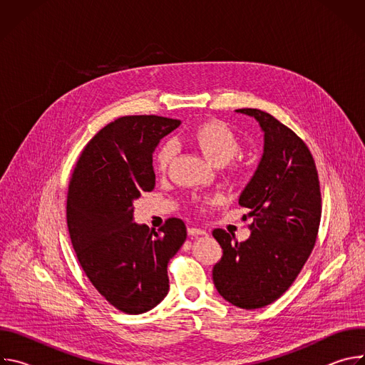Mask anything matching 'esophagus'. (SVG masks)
<instances>
[{
	"instance_id": "1",
	"label": "esophagus",
	"mask_w": 365,
	"mask_h": 365,
	"mask_svg": "<svg viewBox=\"0 0 365 365\" xmlns=\"http://www.w3.org/2000/svg\"><path fill=\"white\" fill-rule=\"evenodd\" d=\"M187 234L192 237H197V235H206V231L196 228V227H190V228H187Z\"/></svg>"
}]
</instances>
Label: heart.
I'll return each mask as SVG.
<instances>
[{"instance_id":"heart-1","label":"heart","mask_w":365,"mask_h":365,"mask_svg":"<svg viewBox=\"0 0 365 365\" xmlns=\"http://www.w3.org/2000/svg\"><path fill=\"white\" fill-rule=\"evenodd\" d=\"M189 141L205 155L207 162L215 166H224L230 163L241 151V143L237 134L220 120H207L197 124L189 133ZM176 154L175 143L169 141L162 145L155 158V166L160 173H166ZM218 200L217 196L195 197L193 203L200 211H206Z\"/></svg>"}]
</instances>
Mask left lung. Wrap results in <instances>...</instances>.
<instances>
[{
  "mask_svg": "<svg viewBox=\"0 0 365 365\" xmlns=\"http://www.w3.org/2000/svg\"><path fill=\"white\" fill-rule=\"evenodd\" d=\"M264 133L258 168L240 195L250 210L248 240L217 228L222 247L212 279L220 294L241 309H259L277 300L296 280L315 247L322 197L315 160L307 145L273 115L242 108Z\"/></svg>",
  "mask_w": 365,
  "mask_h": 365,
  "instance_id": "1",
  "label": "left lung"
}]
</instances>
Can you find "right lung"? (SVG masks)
Wrapping results in <instances>:
<instances>
[{
  "label": "right lung",
  "mask_w": 365,
  "mask_h": 365,
  "mask_svg": "<svg viewBox=\"0 0 365 365\" xmlns=\"http://www.w3.org/2000/svg\"><path fill=\"white\" fill-rule=\"evenodd\" d=\"M179 125L158 115L117 118L86 144L69 182L66 220L76 257L93 287L128 315L166 297L169 259L187 235L179 218L159 232L133 222V202L155 185L153 153Z\"/></svg>",
  "instance_id": "right-lung-1"
}]
</instances>
